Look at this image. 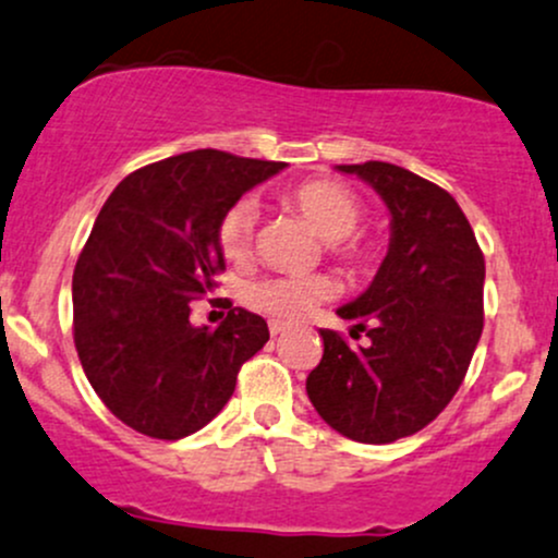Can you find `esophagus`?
Returning <instances> with one entry per match:
<instances>
[{"mask_svg": "<svg viewBox=\"0 0 558 558\" xmlns=\"http://www.w3.org/2000/svg\"><path fill=\"white\" fill-rule=\"evenodd\" d=\"M268 329H271V338H277V335L284 332L287 325H284V322H277V319H271V322H268Z\"/></svg>", "mask_w": 558, "mask_h": 558, "instance_id": "34e87169", "label": "esophagus"}]
</instances>
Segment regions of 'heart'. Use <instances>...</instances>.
<instances>
[{
  "mask_svg": "<svg viewBox=\"0 0 558 558\" xmlns=\"http://www.w3.org/2000/svg\"><path fill=\"white\" fill-rule=\"evenodd\" d=\"M284 205L311 223V229L325 239L327 253L351 268H367L373 263V247L359 242L362 223V202L349 185L340 181H305L284 194ZM255 209L247 202H236L223 213L218 223V247L229 263H244L253 250ZM332 295V279L325 274H303V277H266L244 287V303L257 314L277 322H295L308 314L316 303Z\"/></svg>",
  "mask_w": 558,
  "mask_h": 558,
  "instance_id": "heart-1",
  "label": "heart"
}]
</instances>
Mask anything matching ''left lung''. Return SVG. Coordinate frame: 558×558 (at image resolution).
Instances as JSON below:
<instances>
[{
    "mask_svg": "<svg viewBox=\"0 0 558 558\" xmlns=\"http://www.w3.org/2000/svg\"><path fill=\"white\" fill-rule=\"evenodd\" d=\"M391 213V244L373 284L340 319L369 343L322 329L325 353L305 380L338 434L391 445L425 428L458 393L484 327V255L452 194L388 161L338 165Z\"/></svg>",
    "mask_w": 558,
    "mask_h": 558,
    "instance_id": "obj_1",
    "label": "left lung"
}]
</instances>
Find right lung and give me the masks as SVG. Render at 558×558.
Wrapping results in <instances>:
<instances>
[{
    "label": "right lung",
    "mask_w": 558,
    "mask_h": 558,
    "mask_svg": "<svg viewBox=\"0 0 558 558\" xmlns=\"http://www.w3.org/2000/svg\"><path fill=\"white\" fill-rule=\"evenodd\" d=\"M284 167L178 154L130 172L95 218L71 281L74 343L89 386L137 434L175 441L205 428L266 345V319L231 303L218 329L189 316L226 268L223 213Z\"/></svg>",
    "instance_id": "obj_1"
}]
</instances>
